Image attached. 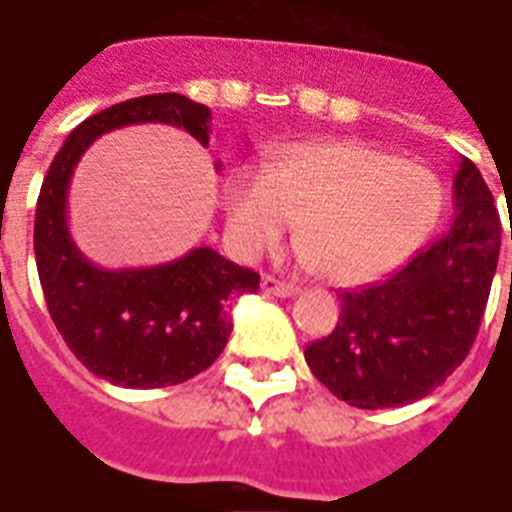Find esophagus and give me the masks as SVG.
<instances>
[{
    "instance_id": "obj_1",
    "label": "esophagus",
    "mask_w": 512,
    "mask_h": 512,
    "mask_svg": "<svg viewBox=\"0 0 512 512\" xmlns=\"http://www.w3.org/2000/svg\"><path fill=\"white\" fill-rule=\"evenodd\" d=\"M261 292L275 294V297H294V294H297V286H294V283L278 281V278H272V275H264V278H261Z\"/></svg>"
}]
</instances>
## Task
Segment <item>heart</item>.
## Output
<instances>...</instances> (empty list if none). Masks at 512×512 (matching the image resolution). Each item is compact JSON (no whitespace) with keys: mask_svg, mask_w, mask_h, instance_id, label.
<instances>
[{"mask_svg":"<svg viewBox=\"0 0 512 512\" xmlns=\"http://www.w3.org/2000/svg\"><path fill=\"white\" fill-rule=\"evenodd\" d=\"M234 245L261 251L297 220L308 259L335 283L371 281L428 237L442 212L434 171L363 141L281 149L264 171L223 185Z\"/></svg>","mask_w":512,"mask_h":512,"instance_id":"heart-1","label":"heart"}]
</instances>
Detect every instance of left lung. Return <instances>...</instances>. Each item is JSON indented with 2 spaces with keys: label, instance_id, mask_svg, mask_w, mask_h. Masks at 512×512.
Instances as JSON below:
<instances>
[{
  "label": "left lung",
  "instance_id": "8db88e82",
  "mask_svg": "<svg viewBox=\"0 0 512 512\" xmlns=\"http://www.w3.org/2000/svg\"><path fill=\"white\" fill-rule=\"evenodd\" d=\"M453 201L450 231L390 278L338 294L335 330L305 349L313 376L349 406L420 401L472 349L499 261L502 223L472 160L461 158Z\"/></svg>",
  "mask_w": 512,
  "mask_h": 512
}]
</instances>
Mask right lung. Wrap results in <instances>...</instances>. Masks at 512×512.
I'll return each mask as SVG.
<instances>
[{
	"instance_id": "add662e5",
	"label": "right lung",
	"mask_w": 512,
	"mask_h": 512,
	"mask_svg": "<svg viewBox=\"0 0 512 512\" xmlns=\"http://www.w3.org/2000/svg\"><path fill=\"white\" fill-rule=\"evenodd\" d=\"M210 108L177 92L144 95L78 125L51 163L35 212L40 286L67 349L100 379L130 390L188 382L207 371L231 335V302L259 292V272L193 248L169 264L103 270L67 231V188L89 144L108 130L163 122L207 147Z\"/></svg>"
}]
</instances>
